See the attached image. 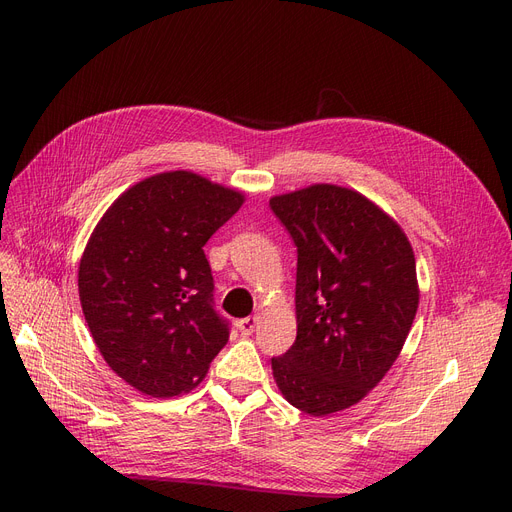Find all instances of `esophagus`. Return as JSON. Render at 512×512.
Instances as JSON below:
<instances>
[{"label":"esophagus","mask_w":512,"mask_h":512,"mask_svg":"<svg viewBox=\"0 0 512 512\" xmlns=\"http://www.w3.org/2000/svg\"><path fill=\"white\" fill-rule=\"evenodd\" d=\"M237 327L241 331V335H252L254 329L258 327V316H247V318H241L237 322Z\"/></svg>","instance_id":"1"}]
</instances>
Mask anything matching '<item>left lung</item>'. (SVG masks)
<instances>
[{"label": "left lung", "instance_id": "left-lung-1", "mask_svg": "<svg viewBox=\"0 0 512 512\" xmlns=\"http://www.w3.org/2000/svg\"><path fill=\"white\" fill-rule=\"evenodd\" d=\"M297 245V339L271 359L273 380L301 412H342L378 386L418 309L406 232L374 200L335 183L271 196Z\"/></svg>", "mask_w": 512, "mask_h": 512}]
</instances>
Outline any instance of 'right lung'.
Listing matches in <instances>:
<instances>
[{"label":"right lung","instance_id":"1","mask_svg":"<svg viewBox=\"0 0 512 512\" xmlns=\"http://www.w3.org/2000/svg\"><path fill=\"white\" fill-rule=\"evenodd\" d=\"M245 194L192 170L134 183L104 211L79 262V299L106 365L149 397L205 380L228 342L205 243Z\"/></svg>","mask_w":512,"mask_h":512}]
</instances>
